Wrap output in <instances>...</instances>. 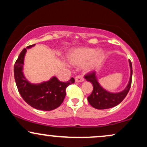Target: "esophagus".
<instances>
[{
  "label": "esophagus",
  "mask_w": 147,
  "mask_h": 147,
  "mask_svg": "<svg viewBox=\"0 0 147 147\" xmlns=\"http://www.w3.org/2000/svg\"><path fill=\"white\" fill-rule=\"evenodd\" d=\"M84 81V79L83 78L82 75H77L75 77V82L79 83V82H82Z\"/></svg>",
  "instance_id": "1"
}]
</instances>
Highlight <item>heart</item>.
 <instances>
[{"instance_id": "b5f03b06", "label": "heart", "mask_w": 147, "mask_h": 147, "mask_svg": "<svg viewBox=\"0 0 147 147\" xmlns=\"http://www.w3.org/2000/svg\"><path fill=\"white\" fill-rule=\"evenodd\" d=\"M103 57L101 50L92 48H81L72 50L68 55V60L72 64L80 65L85 64V69L91 70L99 65Z\"/></svg>"}]
</instances>
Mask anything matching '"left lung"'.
Instances as JSON below:
<instances>
[{
	"label": "left lung",
	"mask_w": 147,
	"mask_h": 147,
	"mask_svg": "<svg viewBox=\"0 0 147 147\" xmlns=\"http://www.w3.org/2000/svg\"><path fill=\"white\" fill-rule=\"evenodd\" d=\"M129 64L131 68V77L129 82L126 88L118 93H111L104 90L97 82L95 72L94 71L88 72L84 76L85 79L91 82L93 86L92 93L88 97V101L92 107L97 109H107L114 107L122 102L129 92L132 82V63L130 60Z\"/></svg>",
	"instance_id": "1"
}]
</instances>
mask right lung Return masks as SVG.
I'll list each match as a JSON object with an SVG mask.
<instances>
[{"label":"right lung","instance_id":"1","mask_svg":"<svg viewBox=\"0 0 147 147\" xmlns=\"http://www.w3.org/2000/svg\"><path fill=\"white\" fill-rule=\"evenodd\" d=\"M34 45L35 44L23 49L15 62L14 72L16 86L22 98L32 107L41 111L54 110L63 103L66 94V88L75 83V79L72 77L68 82H63L53 77L48 82L41 84L30 83L25 78L22 70L27 48Z\"/></svg>","mask_w":147,"mask_h":147}]
</instances>
